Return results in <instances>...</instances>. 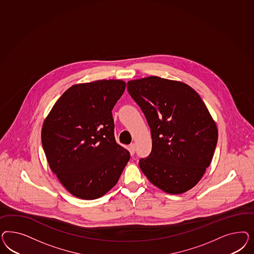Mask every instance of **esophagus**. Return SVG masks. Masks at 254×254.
Returning <instances> with one entry per match:
<instances>
[{"label":"esophagus","mask_w":254,"mask_h":254,"mask_svg":"<svg viewBox=\"0 0 254 254\" xmlns=\"http://www.w3.org/2000/svg\"><path fill=\"white\" fill-rule=\"evenodd\" d=\"M128 149H129V152H130V154H135V151H136V145H135L134 143H131Z\"/></svg>","instance_id":"34e87169"}]
</instances>
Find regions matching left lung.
Here are the masks:
<instances>
[{
	"label": "left lung",
	"instance_id": "left-lung-1",
	"mask_svg": "<svg viewBox=\"0 0 254 254\" xmlns=\"http://www.w3.org/2000/svg\"><path fill=\"white\" fill-rule=\"evenodd\" d=\"M151 128L152 152L138 165L148 180L172 194L200 181L214 154L218 129L199 95L185 83L157 76L127 82Z\"/></svg>",
	"mask_w": 254,
	"mask_h": 254
}]
</instances>
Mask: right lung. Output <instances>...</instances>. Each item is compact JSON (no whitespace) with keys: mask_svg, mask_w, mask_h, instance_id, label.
Segmentation results:
<instances>
[{"mask_svg":"<svg viewBox=\"0 0 254 254\" xmlns=\"http://www.w3.org/2000/svg\"><path fill=\"white\" fill-rule=\"evenodd\" d=\"M125 88L121 80L72 85L44 122L42 144L49 167L78 198L104 195L129 161V152L116 141L112 114Z\"/></svg>","mask_w":254,"mask_h":254,"instance_id":"1","label":"right lung"}]
</instances>
